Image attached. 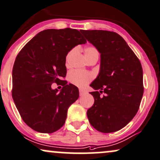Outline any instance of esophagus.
Returning <instances> with one entry per match:
<instances>
[{
	"label": "esophagus",
	"mask_w": 160,
	"mask_h": 160,
	"mask_svg": "<svg viewBox=\"0 0 160 160\" xmlns=\"http://www.w3.org/2000/svg\"><path fill=\"white\" fill-rule=\"evenodd\" d=\"M85 93H86V92H85L84 90H79V95H80V96H82V95H84Z\"/></svg>",
	"instance_id": "1"
}]
</instances>
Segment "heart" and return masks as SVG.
Instances as JSON below:
<instances>
[{
	"mask_svg": "<svg viewBox=\"0 0 160 160\" xmlns=\"http://www.w3.org/2000/svg\"><path fill=\"white\" fill-rule=\"evenodd\" d=\"M74 51H75V50H72L71 51L68 53L67 57H66V62H68L70 56L72 54ZM84 53L88 59H90L93 56L99 54L98 50L92 46L86 48ZM92 78L93 74L92 72L82 71V70H73V71L70 72L68 75V79H69L70 82L78 87V88H84L92 80Z\"/></svg>",
	"mask_w": 160,
	"mask_h": 160,
	"instance_id": "obj_1",
	"label": "heart"
}]
</instances>
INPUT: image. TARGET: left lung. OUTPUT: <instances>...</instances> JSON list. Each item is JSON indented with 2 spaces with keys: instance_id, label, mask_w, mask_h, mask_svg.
<instances>
[{
  "instance_id": "left-lung-1",
  "label": "left lung",
  "mask_w": 160,
  "mask_h": 160,
  "mask_svg": "<svg viewBox=\"0 0 160 160\" xmlns=\"http://www.w3.org/2000/svg\"><path fill=\"white\" fill-rule=\"evenodd\" d=\"M101 53L98 76L90 87L94 104L87 115L98 132L121 129L138 112L143 95L142 68L140 60L123 37L103 30H80ZM105 95L100 96V93Z\"/></svg>"
}]
</instances>
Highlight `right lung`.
Returning a JSON list of instances; mask_svg holds the SVG:
<instances>
[{"instance_id":"add662e5","label":"right lung","mask_w":160,"mask_h":160,"mask_svg":"<svg viewBox=\"0 0 160 160\" xmlns=\"http://www.w3.org/2000/svg\"><path fill=\"white\" fill-rule=\"evenodd\" d=\"M86 39L76 29L38 33L17 56L12 70V98L22 119L32 129L53 133L65 124L68 109L78 98V89L62 80L68 52ZM53 82L63 86L58 92Z\"/></svg>"}]
</instances>
